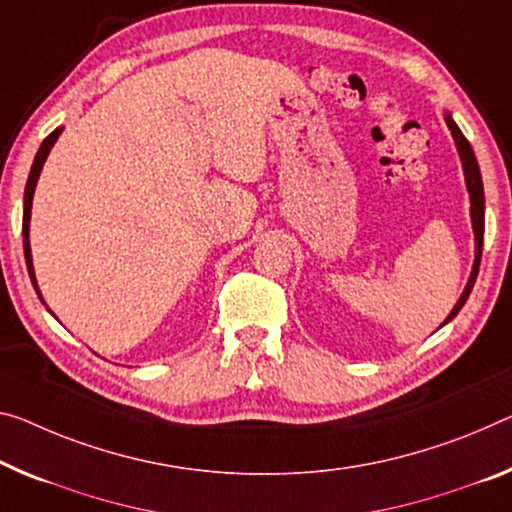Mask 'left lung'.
I'll list each match as a JSON object with an SVG mask.
<instances>
[{
	"mask_svg": "<svg viewBox=\"0 0 512 512\" xmlns=\"http://www.w3.org/2000/svg\"><path fill=\"white\" fill-rule=\"evenodd\" d=\"M446 125H448V130H451L453 139H455V146H458L462 167H465V180H467V190H469V199H471V226H474V235H476V261H474V270H471V277L467 281V288L462 290L458 304H455L453 311L448 313V318L444 320V325H446V322H451L455 316H458V311L467 302L471 288H474L476 277H478V267H481L483 235H485V194H483L481 169H478L476 155H474V151H471L469 141L465 139V135H462L460 128H458V125H455V121L448 114H446Z\"/></svg>",
	"mask_w": 512,
	"mask_h": 512,
	"instance_id": "obj_1",
	"label": "left lung"
}]
</instances>
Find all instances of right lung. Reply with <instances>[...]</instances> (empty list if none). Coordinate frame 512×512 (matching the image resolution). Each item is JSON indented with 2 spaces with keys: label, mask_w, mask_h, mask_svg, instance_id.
Returning a JSON list of instances; mask_svg holds the SVG:
<instances>
[{
  "label": "right lung",
  "mask_w": 512,
  "mask_h": 512,
  "mask_svg": "<svg viewBox=\"0 0 512 512\" xmlns=\"http://www.w3.org/2000/svg\"><path fill=\"white\" fill-rule=\"evenodd\" d=\"M61 135V128H57L54 132H50L43 139L41 148H38V153L34 157V164H31V171H29V180H27V187H25V212H22V238H25V258H27V270H29V277L31 283H34L38 297H41V290H38V283L34 277V265H31V249H29V217H31V201H34V190H36V183H38V176H41V169L47 160V155H50V148L54 146V141L59 139ZM43 300V297H41Z\"/></svg>",
  "instance_id": "obj_1"
}]
</instances>
